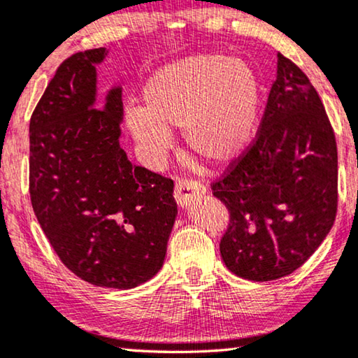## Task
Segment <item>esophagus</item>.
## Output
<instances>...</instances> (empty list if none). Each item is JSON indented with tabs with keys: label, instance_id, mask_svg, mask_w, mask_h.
Wrapping results in <instances>:
<instances>
[{
	"label": "esophagus",
	"instance_id": "obj_1",
	"mask_svg": "<svg viewBox=\"0 0 358 358\" xmlns=\"http://www.w3.org/2000/svg\"><path fill=\"white\" fill-rule=\"evenodd\" d=\"M206 193V187L199 182L182 178L175 183V199L180 206H188L196 196H203Z\"/></svg>",
	"mask_w": 358,
	"mask_h": 358
}]
</instances>
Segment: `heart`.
<instances>
[{
	"label": "heart",
	"instance_id": "heart-1",
	"mask_svg": "<svg viewBox=\"0 0 358 358\" xmlns=\"http://www.w3.org/2000/svg\"><path fill=\"white\" fill-rule=\"evenodd\" d=\"M259 108V76L247 62L199 54L157 70L142 92V109L127 113L126 126L152 157L169 149L170 129H185L194 154L226 164L249 145Z\"/></svg>",
	"mask_w": 358,
	"mask_h": 358
}]
</instances>
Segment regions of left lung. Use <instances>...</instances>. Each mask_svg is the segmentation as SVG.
I'll return each instance as SVG.
<instances>
[{
    "label": "left lung",
    "mask_w": 358,
    "mask_h": 358,
    "mask_svg": "<svg viewBox=\"0 0 358 358\" xmlns=\"http://www.w3.org/2000/svg\"><path fill=\"white\" fill-rule=\"evenodd\" d=\"M259 131L211 183L229 224L219 242L224 264L252 282L293 273L329 234L337 214V144L306 73L276 57Z\"/></svg>",
    "instance_id": "obj_1"
}]
</instances>
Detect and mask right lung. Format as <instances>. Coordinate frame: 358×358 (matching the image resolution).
Masks as SVG:
<instances>
[{
  "label": "right lung",
  "mask_w": 358,
  "mask_h": 358,
  "mask_svg": "<svg viewBox=\"0 0 358 358\" xmlns=\"http://www.w3.org/2000/svg\"><path fill=\"white\" fill-rule=\"evenodd\" d=\"M106 49L76 52L57 69L29 124V194L52 249L71 273L127 289L165 260L176 216L173 180L134 166L119 145L121 88L94 108Z\"/></svg>",
  "instance_id": "1"
}]
</instances>
